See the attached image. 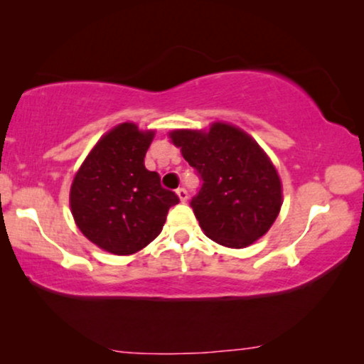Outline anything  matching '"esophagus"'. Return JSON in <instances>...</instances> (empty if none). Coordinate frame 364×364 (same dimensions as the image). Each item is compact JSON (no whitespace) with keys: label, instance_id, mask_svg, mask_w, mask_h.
<instances>
[{"label":"esophagus","instance_id":"34e87169","mask_svg":"<svg viewBox=\"0 0 364 364\" xmlns=\"http://www.w3.org/2000/svg\"><path fill=\"white\" fill-rule=\"evenodd\" d=\"M177 197L181 198V202H187L188 193H187L186 188H183V187H178V188H177Z\"/></svg>","mask_w":364,"mask_h":364}]
</instances>
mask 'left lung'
<instances>
[{
  "label": "left lung",
  "mask_w": 364,
  "mask_h": 364,
  "mask_svg": "<svg viewBox=\"0 0 364 364\" xmlns=\"http://www.w3.org/2000/svg\"><path fill=\"white\" fill-rule=\"evenodd\" d=\"M173 146L202 178L191 207L213 242L243 248L270 230L282 207V182L262 147L232 124L213 122L208 131L177 129Z\"/></svg>",
  "instance_id": "8db88e82"
}]
</instances>
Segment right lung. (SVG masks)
I'll use <instances>...</instances> for the list:
<instances>
[{
	"label": "right lung",
	"mask_w": 364,
	"mask_h": 364,
	"mask_svg": "<svg viewBox=\"0 0 364 364\" xmlns=\"http://www.w3.org/2000/svg\"><path fill=\"white\" fill-rule=\"evenodd\" d=\"M154 131L119 124L101 137L74 176L69 203L79 230L114 255H132L162 232L176 193L147 171L144 157Z\"/></svg>",
	"instance_id": "obj_1"
}]
</instances>
